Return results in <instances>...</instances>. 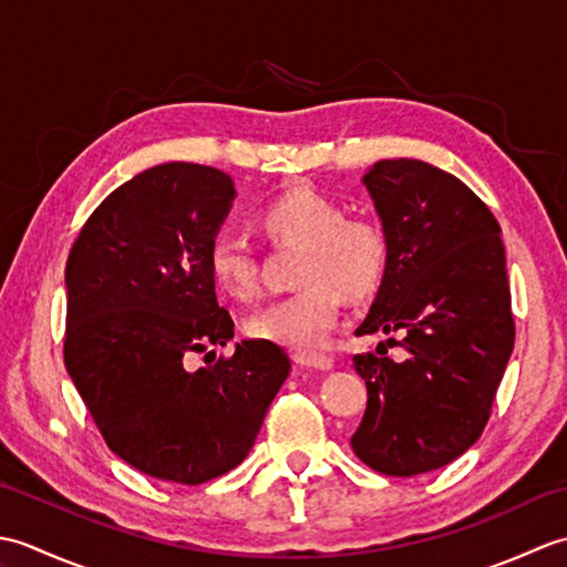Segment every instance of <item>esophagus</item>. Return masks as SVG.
<instances>
[{
  "instance_id": "34e87169",
  "label": "esophagus",
  "mask_w": 567,
  "mask_h": 567,
  "mask_svg": "<svg viewBox=\"0 0 567 567\" xmlns=\"http://www.w3.org/2000/svg\"><path fill=\"white\" fill-rule=\"evenodd\" d=\"M295 363H297L299 368L321 370V372H327V370L333 368V360L327 358V355H305V353H299V355H295Z\"/></svg>"
}]
</instances>
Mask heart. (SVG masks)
I'll list each match as a JSON object with an SVG mask.
<instances>
[{"instance_id":"1","label":"heart","mask_w":567,"mask_h":567,"mask_svg":"<svg viewBox=\"0 0 567 567\" xmlns=\"http://www.w3.org/2000/svg\"><path fill=\"white\" fill-rule=\"evenodd\" d=\"M262 226L305 246L302 290L272 299L246 321L252 339L315 353L327 346L341 317V295L365 297L375 290L388 262V244L378 226L346 219L333 199L309 187H295L272 199ZM209 272L228 295L246 299L258 290V265L250 240L236 231L216 234L209 244Z\"/></svg>"}]
</instances>
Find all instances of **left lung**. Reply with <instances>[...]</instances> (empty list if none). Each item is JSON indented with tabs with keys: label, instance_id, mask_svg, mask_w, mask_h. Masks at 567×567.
<instances>
[{
	"label": "left lung",
	"instance_id": "obj_1",
	"mask_svg": "<svg viewBox=\"0 0 567 567\" xmlns=\"http://www.w3.org/2000/svg\"><path fill=\"white\" fill-rule=\"evenodd\" d=\"M363 185L388 262L355 336L402 331L406 360L353 358L368 409L351 445L378 473L412 477L455 461L487 424L514 348L507 258L485 202L441 167L380 161Z\"/></svg>",
	"mask_w": 567,
	"mask_h": 567
}]
</instances>
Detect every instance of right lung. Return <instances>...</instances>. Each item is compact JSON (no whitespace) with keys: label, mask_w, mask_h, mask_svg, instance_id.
<instances>
[{"label":"right lung","mask_w":567,"mask_h":567,"mask_svg":"<svg viewBox=\"0 0 567 567\" xmlns=\"http://www.w3.org/2000/svg\"><path fill=\"white\" fill-rule=\"evenodd\" d=\"M234 199L216 167L155 165L92 212L65 265L70 378L106 445L165 483L202 485L244 461L292 368L262 339L187 368L234 339L207 262Z\"/></svg>","instance_id":"1"}]
</instances>
